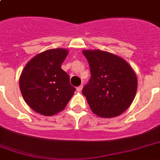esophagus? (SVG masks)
I'll use <instances>...</instances> for the list:
<instances>
[{
	"label": "esophagus",
	"instance_id": "34e87169",
	"mask_svg": "<svg viewBox=\"0 0 160 160\" xmlns=\"http://www.w3.org/2000/svg\"><path fill=\"white\" fill-rule=\"evenodd\" d=\"M82 89H83V85H80V86H78V87L76 88V90H77L78 92H80V91L82 90Z\"/></svg>",
	"mask_w": 160,
	"mask_h": 160
}]
</instances>
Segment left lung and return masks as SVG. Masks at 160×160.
I'll return each mask as SVG.
<instances>
[{
    "label": "left lung",
    "mask_w": 160,
    "mask_h": 160,
    "mask_svg": "<svg viewBox=\"0 0 160 160\" xmlns=\"http://www.w3.org/2000/svg\"><path fill=\"white\" fill-rule=\"evenodd\" d=\"M90 69V79L82 90L93 113L112 118L124 113L136 95L134 70L118 55L100 50L82 51Z\"/></svg>",
    "instance_id": "obj_1"
}]
</instances>
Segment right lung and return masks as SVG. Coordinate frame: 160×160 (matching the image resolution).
Returning <instances> with one entry per match:
<instances>
[{"instance_id": "right-lung-1", "label": "right lung", "mask_w": 160, "mask_h": 160, "mask_svg": "<svg viewBox=\"0 0 160 160\" xmlns=\"http://www.w3.org/2000/svg\"><path fill=\"white\" fill-rule=\"evenodd\" d=\"M68 50L51 49L33 57L21 72L19 85L26 104L34 111L51 116L65 109L75 91L61 69Z\"/></svg>"}]
</instances>
